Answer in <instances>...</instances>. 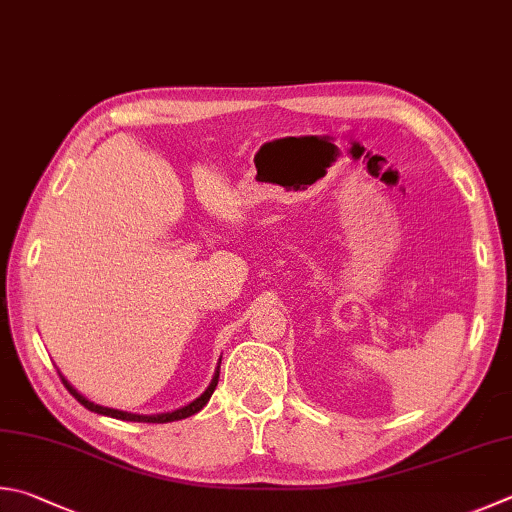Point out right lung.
Listing matches in <instances>:
<instances>
[{"label":"right lung","instance_id":"obj_1","mask_svg":"<svg viewBox=\"0 0 512 512\" xmlns=\"http://www.w3.org/2000/svg\"><path fill=\"white\" fill-rule=\"evenodd\" d=\"M218 376H220V372L216 370V374H214V379H211V383H209V388L200 394V397L196 399V401H191L189 406H185V408H180V410H173V412H167V414H131V412H122V410H113V408H104V406H98V403H91L89 399H84L80 392H77L73 385L64 379L62 376V383H64V388L69 390L73 397L82 403V406L86 408V410H91V412H98V414H104V417H113V419H122V421H142V423H167V421H178V419H187V417H191V414H196V412H200L202 408L207 406V401L211 399V394H214V390H216V385H218Z\"/></svg>","mask_w":512,"mask_h":512}]
</instances>
